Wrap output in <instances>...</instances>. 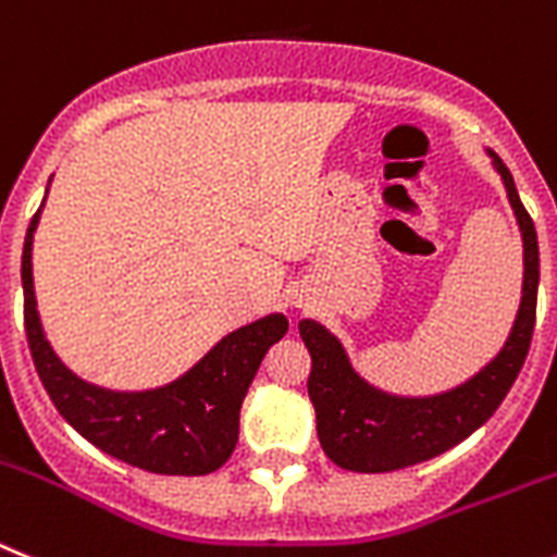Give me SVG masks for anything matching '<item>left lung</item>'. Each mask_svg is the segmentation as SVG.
Returning <instances> with one entry per match:
<instances>
[{
	"instance_id": "left-lung-1",
	"label": "left lung",
	"mask_w": 557,
	"mask_h": 557,
	"mask_svg": "<svg viewBox=\"0 0 557 557\" xmlns=\"http://www.w3.org/2000/svg\"><path fill=\"white\" fill-rule=\"evenodd\" d=\"M490 156L524 240V286L507 343L475 376L436 396L385 394L354 371L343 343L325 325L300 322L311 354L308 396L317 410V436L325 456L343 470L391 473L450 450L498 410L524 368L539 302V235L509 170L495 152Z\"/></svg>"
}]
</instances>
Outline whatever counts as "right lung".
I'll use <instances>...</instances> for the list:
<instances>
[{"instance_id":"add662e5","label":"right lung","mask_w":557,"mask_h":557,"mask_svg":"<svg viewBox=\"0 0 557 557\" xmlns=\"http://www.w3.org/2000/svg\"><path fill=\"white\" fill-rule=\"evenodd\" d=\"M41 207L25 235L22 288L33 366L55 410L98 450L149 473L207 475L226 465L240 433L246 391L265 350L288 331L286 317L269 314L232 331L170 385L152 391H107L84 382L55 357L36 311L33 232L39 226Z\"/></svg>"}]
</instances>
